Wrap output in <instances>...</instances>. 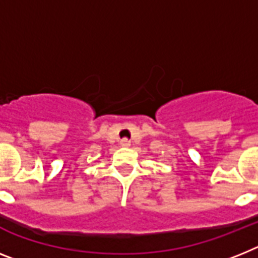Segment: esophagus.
Segmentation results:
<instances>
[{"label": "esophagus", "mask_w": 258, "mask_h": 258, "mask_svg": "<svg viewBox=\"0 0 258 258\" xmlns=\"http://www.w3.org/2000/svg\"><path fill=\"white\" fill-rule=\"evenodd\" d=\"M130 140L128 139H122L120 140V146L122 147H130Z\"/></svg>", "instance_id": "34e87169"}]
</instances>
